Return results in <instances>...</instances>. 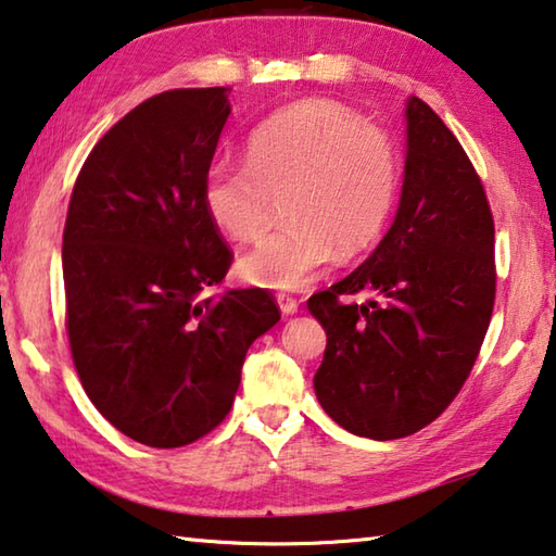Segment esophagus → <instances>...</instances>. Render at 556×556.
Here are the masks:
<instances>
[{
	"instance_id": "esophagus-1",
	"label": "esophagus",
	"mask_w": 556,
	"mask_h": 556,
	"mask_svg": "<svg viewBox=\"0 0 556 556\" xmlns=\"http://www.w3.org/2000/svg\"><path fill=\"white\" fill-rule=\"evenodd\" d=\"M276 300H278L280 313H283V315H295L298 313V300L295 298H290L286 293H278Z\"/></svg>"
}]
</instances>
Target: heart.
<instances>
[{
	"instance_id": "heart-1",
	"label": "heart",
	"mask_w": 556,
	"mask_h": 556,
	"mask_svg": "<svg viewBox=\"0 0 556 556\" xmlns=\"http://www.w3.org/2000/svg\"><path fill=\"white\" fill-rule=\"evenodd\" d=\"M399 194V154L389 135L332 100H300L263 121L249 162L214 160L202 206L218 231L251 243L268 229L276 199L288 226L239 261L251 286L300 290L334 258L357 253L387 229Z\"/></svg>"
}]
</instances>
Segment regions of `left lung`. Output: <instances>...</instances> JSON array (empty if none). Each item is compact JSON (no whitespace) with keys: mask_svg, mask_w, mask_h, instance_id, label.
<instances>
[{"mask_svg":"<svg viewBox=\"0 0 556 556\" xmlns=\"http://www.w3.org/2000/svg\"><path fill=\"white\" fill-rule=\"evenodd\" d=\"M493 214L466 150L412 96L394 224L357 270L307 300L327 334L313 384L332 421L391 441L445 412L493 315ZM362 289L376 298L364 306L343 300Z\"/></svg>","mask_w":556,"mask_h":556,"instance_id":"1","label":"left lung"}]
</instances>
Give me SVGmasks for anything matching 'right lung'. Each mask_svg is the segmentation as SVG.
<instances>
[{
  "instance_id": "right-lung-1",
  "label": "right lung",
  "mask_w": 556,
  "mask_h": 556,
  "mask_svg": "<svg viewBox=\"0 0 556 556\" xmlns=\"http://www.w3.org/2000/svg\"><path fill=\"white\" fill-rule=\"evenodd\" d=\"M231 88H177L90 150L63 229L71 354L117 431L152 448L202 439L231 412L253 340L280 320L261 288L206 295L231 251L202 206Z\"/></svg>"
}]
</instances>
